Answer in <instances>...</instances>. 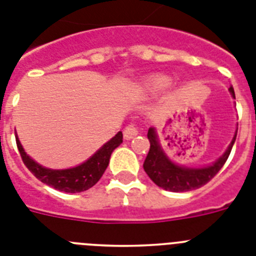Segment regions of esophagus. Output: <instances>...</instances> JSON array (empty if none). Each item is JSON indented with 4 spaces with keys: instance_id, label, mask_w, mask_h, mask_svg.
I'll return each mask as SVG.
<instances>
[{
    "instance_id": "1",
    "label": "esophagus",
    "mask_w": 256,
    "mask_h": 256,
    "mask_svg": "<svg viewBox=\"0 0 256 256\" xmlns=\"http://www.w3.org/2000/svg\"><path fill=\"white\" fill-rule=\"evenodd\" d=\"M138 134H139V130H138V128H136V124H128V126H126L124 130V139H132V138H134V136H136Z\"/></svg>"
}]
</instances>
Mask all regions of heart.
<instances>
[{"label": "heart", "mask_w": 256, "mask_h": 256, "mask_svg": "<svg viewBox=\"0 0 256 256\" xmlns=\"http://www.w3.org/2000/svg\"><path fill=\"white\" fill-rule=\"evenodd\" d=\"M169 83H170L169 78L158 75V76H154V79L148 82V88L152 90V91H160V90H164V88L168 87Z\"/></svg>", "instance_id": "1"}]
</instances>
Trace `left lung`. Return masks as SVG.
Wrapping results in <instances>:
<instances>
[{"label":"left lung","instance_id":"left-lung-1","mask_svg":"<svg viewBox=\"0 0 256 256\" xmlns=\"http://www.w3.org/2000/svg\"><path fill=\"white\" fill-rule=\"evenodd\" d=\"M230 92L234 98V90L232 87ZM147 136L150 140V151L143 164L144 172L160 188L173 192H181V191H190L202 188L218 174L230 154L232 147L237 138V132L225 154L214 164L207 168H184L173 164L161 150L154 128H151L148 130Z\"/></svg>","mask_w":256,"mask_h":256}]
</instances>
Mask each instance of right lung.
Here are the masks:
<instances>
[{
	"mask_svg": "<svg viewBox=\"0 0 256 256\" xmlns=\"http://www.w3.org/2000/svg\"><path fill=\"white\" fill-rule=\"evenodd\" d=\"M15 139H16V147H18L23 162L38 180L50 188H54L56 190L65 191V192H80V191L91 188L104 174L105 169L109 164L112 152L122 143V132H120L108 143H105L86 162L75 168L64 169V170H53V169L44 168L42 165H38L30 156H27L18 136H15Z\"/></svg>",
	"mask_w": 256,
	"mask_h": 256,
	"instance_id": "obj_1",
	"label": "right lung"
}]
</instances>
